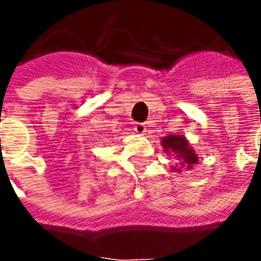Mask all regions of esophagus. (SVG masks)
Here are the masks:
<instances>
[{
    "label": "esophagus",
    "mask_w": 261,
    "mask_h": 261,
    "mask_svg": "<svg viewBox=\"0 0 261 261\" xmlns=\"http://www.w3.org/2000/svg\"><path fill=\"white\" fill-rule=\"evenodd\" d=\"M134 130H136V133H138V134H145V133H147V125H145V123H137V124L134 125Z\"/></svg>",
    "instance_id": "obj_1"
}]
</instances>
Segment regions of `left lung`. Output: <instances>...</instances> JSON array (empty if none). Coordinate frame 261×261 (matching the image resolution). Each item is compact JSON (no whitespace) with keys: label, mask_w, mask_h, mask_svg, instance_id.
Masks as SVG:
<instances>
[{"label":"left lung","mask_w":261,"mask_h":261,"mask_svg":"<svg viewBox=\"0 0 261 261\" xmlns=\"http://www.w3.org/2000/svg\"><path fill=\"white\" fill-rule=\"evenodd\" d=\"M161 144L164 147V151L168 155H173L177 161L176 166L172 168L173 172H181V169L190 170L196 164H198V156L196 151L190 147L189 140L180 134H169L162 137Z\"/></svg>","instance_id":"left-lung-1"}]
</instances>
